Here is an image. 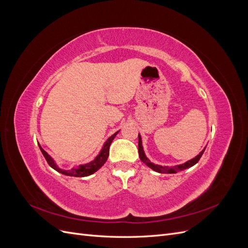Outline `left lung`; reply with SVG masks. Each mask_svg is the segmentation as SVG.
<instances>
[{"label":"left lung","mask_w":248,"mask_h":248,"mask_svg":"<svg viewBox=\"0 0 248 248\" xmlns=\"http://www.w3.org/2000/svg\"><path fill=\"white\" fill-rule=\"evenodd\" d=\"M205 149L202 150V151L198 156L194 157V158L188 160V161L183 163V164H179V166L170 167V168H169V167H162V166H158V164L152 163L151 161H150L147 158L146 155H145V152H144V148H142V145H141V138H140V136L139 134V155H140V160L144 162L146 166L149 167L150 169H152L153 170H155L157 172H161V174H175V172H177L179 170H183L185 169H188V168L193 167L194 164L198 163V161L200 160L202 153H204V151H205Z\"/></svg>","instance_id":"left-lung-1"}]
</instances>
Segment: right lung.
Wrapping results in <instances>:
<instances>
[{
	"label": "right lung",
	"mask_w": 248,
	"mask_h": 248,
	"mask_svg": "<svg viewBox=\"0 0 248 248\" xmlns=\"http://www.w3.org/2000/svg\"><path fill=\"white\" fill-rule=\"evenodd\" d=\"M119 131H117L116 133L112 134V136L110 138L108 139V140L104 142V145L102 147V150L100 151V153L98 154V156L96 157V158L89 162V163H86V164H81V166H79L78 168H74V169H71V170H62L58 168V166L56 164V162L54 161V159L51 158V157L44 151V150L41 148V146L39 145V148L41 150V152L44 156V158L46 159L47 163L49 164V167H51L54 170H56L57 171L61 172V174L63 175H66V176H71V177H87V176H90L94 174L95 171L98 170L104 163H106V161L108 160V154H109V146L111 144L112 140L115 139V137L117 136Z\"/></svg>",
	"instance_id": "1"
}]
</instances>
